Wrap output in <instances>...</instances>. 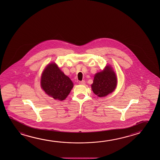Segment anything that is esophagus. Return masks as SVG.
Returning a JSON list of instances; mask_svg holds the SVG:
<instances>
[{
  "instance_id": "1",
  "label": "esophagus",
  "mask_w": 160,
  "mask_h": 160,
  "mask_svg": "<svg viewBox=\"0 0 160 160\" xmlns=\"http://www.w3.org/2000/svg\"><path fill=\"white\" fill-rule=\"evenodd\" d=\"M79 84H81V85H85V81L82 80V81H79Z\"/></svg>"
}]
</instances>
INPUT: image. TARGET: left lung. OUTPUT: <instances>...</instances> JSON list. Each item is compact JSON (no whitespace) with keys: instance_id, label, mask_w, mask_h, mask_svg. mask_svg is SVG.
<instances>
[{"instance_id":"obj_1","label":"left lung","mask_w":160,"mask_h":160,"mask_svg":"<svg viewBox=\"0 0 160 160\" xmlns=\"http://www.w3.org/2000/svg\"><path fill=\"white\" fill-rule=\"evenodd\" d=\"M117 82L115 73L108 66L103 71L95 75L92 88L95 94L99 97L107 96L114 90Z\"/></svg>"}]
</instances>
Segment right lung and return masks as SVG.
<instances>
[{
    "instance_id": "1",
    "label": "right lung",
    "mask_w": 160,
    "mask_h": 160,
    "mask_svg": "<svg viewBox=\"0 0 160 160\" xmlns=\"http://www.w3.org/2000/svg\"><path fill=\"white\" fill-rule=\"evenodd\" d=\"M41 85L48 95L55 99L63 100L68 96L73 85L56 63H51L47 65L42 73Z\"/></svg>"
}]
</instances>
